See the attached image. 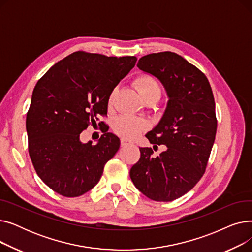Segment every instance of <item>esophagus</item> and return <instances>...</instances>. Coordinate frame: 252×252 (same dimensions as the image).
Here are the masks:
<instances>
[{
  "label": "esophagus",
  "mask_w": 252,
  "mask_h": 252,
  "mask_svg": "<svg viewBox=\"0 0 252 252\" xmlns=\"http://www.w3.org/2000/svg\"><path fill=\"white\" fill-rule=\"evenodd\" d=\"M131 143L129 142V141H127V140H125V139H122L121 140V145L123 147H125V146H127V145H130Z\"/></svg>",
  "instance_id": "1"
}]
</instances>
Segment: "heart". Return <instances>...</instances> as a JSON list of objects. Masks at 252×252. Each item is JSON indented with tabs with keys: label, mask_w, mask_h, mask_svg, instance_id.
<instances>
[{
	"label": "heart",
	"mask_w": 252,
	"mask_h": 252,
	"mask_svg": "<svg viewBox=\"0 0 252 252\" xmlns=\"http://www.w3.org/2000/svg\"><path fill=\"white\" fill-rule=\"evenodd\" d=\"M134 85L138 90L141 97L144 99V101L153 95L160 96L161 89L159 84L157 83V81L153 76L149 74H141L137 76L134 81ZM115 94V90H113L110 93L108 98L109 107H111L114 103ZM147 127L148 126L146 122L139 117L130 115H122L116 117L112 125L114 133L125 140H131L137 138L139 135L143 133V131L146 130Z\"/></svg>",
	"instance_id": "b5f03b06"
}]
</instances>
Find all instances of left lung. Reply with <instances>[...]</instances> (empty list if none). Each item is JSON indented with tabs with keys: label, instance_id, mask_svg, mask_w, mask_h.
Here are the masks:
<instances>
[{
	"label": "left lung",
	"instance_id": "obj_1",
	"mask_svg": "<svg viewBox=\"0 0 252 252\" xmlns=\"http://www.w3.org/2000/svg\"><path fill=\"white\" fill-rule=\"evenodd\" d=\"M137 66L159 79L169 97L160 123L146 135L154 147L166 148L159 155L152 148H140L129 176L151 200L173 201L205 173L218 126L213 90L201 70L173 52L143 56Z\"/></svg>",
	"mask_w": 252,
	"mask_h": 252
}]
</instances>
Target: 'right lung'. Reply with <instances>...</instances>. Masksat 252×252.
Here are the masks:
<instances>
[{
    "instance_id": "right-lung-1",
    "label": "right lung",
    "mask_w": 252,
    "mask_h": 252,
    "mask_svg": "<svg viewBox=\"0 0 252 252\" xmlns=\"http://www.w3.org/2000/svg\"><path fill=\"white\" fill-rule=\"evenodd\" d=\"M136 61L135 56L77 51L38 79L26 114L29 153L37 176L53 191L78 197L100 181L121 141L106 124L96 145L82 143L79 135L99 115H107L110 93Z\"/></svg>"
}]
</instances>
